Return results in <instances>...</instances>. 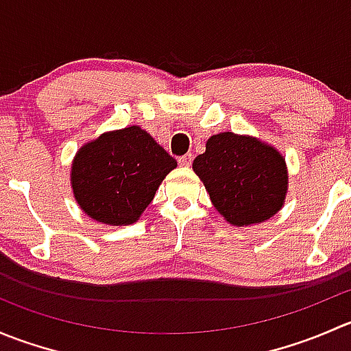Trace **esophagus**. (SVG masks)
Instances as JSON below:
<instances>
[{"label":"esophagus","instance_id":"1","mask_svg":"<svg viewBox=\"0 0 351 351\" xmlns=\"http://www.w3.org/2000/svg\"><path fill=\"white\" fill-rule=\"evenodd\" d=\"M192 161H193V156L192 154H183V156H180L178 158V162H180V166H185V168H189L190 165H192Z\"/></svg>","mask_w":351,"mask_h":351}]
</instances>
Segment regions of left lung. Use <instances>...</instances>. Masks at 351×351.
Returning <instances> with one entry per match:
<instances>
[{
    "label": "left lung",
    "mask_w": 351,
    "mask_h": 351,
    "mask_svg": "<svg viewBox=\"0 0 351 351\" xmlns=\"http://www.w3.org/2000/svg\"><path fill=\"white\" fill-rule=\"evenodd\" d=\"M193 171L214 207L234 226L267 221L284 205L289 182L284 158L253 137L212 136L193 161Z\"/></svg>",
    "instance_id": "left-lung-1"
}]
</instances>
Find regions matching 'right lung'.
<instances>
[{
    "label": "right lung",
    "instance_id": "add662e5",
    "mask_svg": "<svg viewBox=\"0 0 351 351\" xmlns=\"http://www.w3.org/2000/svg\"><path fill=\"white\" fill-rule=\"evenodd\" d=\"M176 168L171 158L141 127L104 134L81 147L71 183L80 207L110 226L132 224L151 204L165 176Z\"/></svg>",
    "mask_w": 351,
    "mask_h": 351
}]
</instances>
